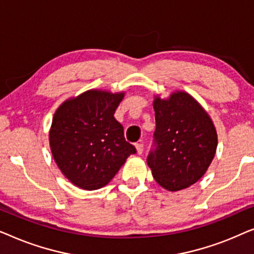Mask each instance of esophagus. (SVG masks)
<instances>
[{
  "mask_svg": "<svg viewBox=\"0 0 254 254\" xmlns=\"http://www.w3.org/2000/svg\"><path fill=\"white\" fill-rule=\"evenodd\" d=\"M135 147H136V150H137V154L138 155H141L142 152H143L144 145H143V142H142V141H140V142H138V143L135 144Z\"/></svg>",
  "mask_w": 254,
  "mask_h": 254,
  "instance_id": "1",
  "label": "esophagus"
}]
</instances>
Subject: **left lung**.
Listing matches in <instances>:
<instances>
[{
  "label": "left lung",
  "instance_id": "1",
  "mask_svg": "<svg viewBox=\"0 0 254 254\" xmlns=\"http://www.w3.org/2000/svg\"><path fill=\"white\" fill-rule=\"evenodd\" d=\"M156 129L147 163L156 182L168 190L196 183L213 161L217 134L210 118L186 92L154 102Z\"/></svg>",
  "mask_w": 254,
  "mask_h": 254
}]
</instances>
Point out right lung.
<instances>
[{
  "label": "right lung",
  "instance_id": "right-lung-1",
  "mask_svg": "<svg viewBox=\"0 0 254 254\" xmlns=\"http://www.w3.org/2000/svg\"><path fill=\"white\" fill-rule=\"evenodd\" d=\"M123 98L124 93L90 90L67 100L54 114L52 154L62 173L79 189L105 186L127 157L136 154L114 118Z\"/></svg>",
  "mask_w": 254,
  "mask_h": 254
}]
</instances>
